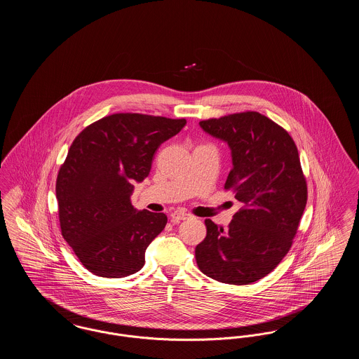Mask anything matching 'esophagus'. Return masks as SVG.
<instances>
[{
	"label": "esophagus",
	"mask_w": 359,
	"mask_h": 359,
	"mask_svg": "<svg viewBox=\"0 0 359 359\" xmlns=\"http://www.w3.org/2000/svg\"><path fill=\"white\" fill-rule=\"evenodd\" d=\"M189 218V214L187 212H183V211H173L171 214V219L175 223L182 222L184 219Z\"/></svg>",
	"instance_id": "esophagus-1"
}]
</instances>
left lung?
Instances as JSON below:
<instances>
[{"mask_svg":"<svg viewBox=\"0 0 359 359\" xmlns=\"http://www.w3.org/2000/svg\"><path fill=\"white\" fill-rule=\"evenodd\" d=\"M226 141L233 168L224 183L242 203L226 230L205 219V238L195 248L205 276L248 285L271 273L290 252L307 205V182L290 133L257 111L201 121Z\"/></svg>","mask_w":359,"mask_h":359,"instance_id":"left-lung-1","label":"left lung"}]
</instances>
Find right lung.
Listing matches in <instances>:
<instances>
[{
    "label": "right lung",
    "instance_id": "1",
    "mask_svg": "<svg viewBox=\"0 0 359 359\" xmlns=\"http://www.w3.org/2000/svg\"><path fill=\"white\" fill-rule=\"evenodd\" d=\"M187 121L117 113L93 122L69 147L56 179L62 236L91 273L138 272L165 227L163 212L138 211L130 196L151 172L154 154Z\"/></svg>",
    "mask_w": 359,
    "mask_h": 359
}]
</instances>
